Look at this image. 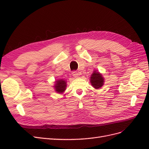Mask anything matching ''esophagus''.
Instances as JSON below:
<instances>
[{
	"label": "esophagus",
	"instance_id": "1",
	"mask_svg": "<svg viewBox=\"0 0 149 149\" xmlns=\"http://www.w3.org/2000/svg\"><path fill=\"white\" fill-rule=\"evenodd\" d=\"M72 74H73V76H74V78H78V76H79V73H78V72L76 71H74L72 72Z\"/></svg>",
	"mask_w": 149,
	"mask_h": 149
}]
</instances>
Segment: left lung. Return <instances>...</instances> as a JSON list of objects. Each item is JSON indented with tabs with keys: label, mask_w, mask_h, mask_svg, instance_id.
Here are the masks:
<instances>
[{
	"label": "left lung",
	"mask_w": 149,
	"mask_h": 149,
	"mask_svg": "<svg viewBox=\"0 0 149 149\" xmlns=\"http://www.w3.org/2000/svg\"><path fill=\"white\" fill-rule=\"evenodd\" d=\"M90 81H91L92 86L94 88L99 89L102 86L104 79L102 75L99 72H96V71H94V73L91 76Z\"/></svg>",
	"instance_id": "obj_1"
}]
</instances>
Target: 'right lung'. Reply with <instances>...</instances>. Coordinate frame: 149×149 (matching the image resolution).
Here are the masks:
<instances>
[{
    "instance_id": "right-lung-1",
    "label": "right lung",
    "mask_w": 149,
    "mask_h": 149,
    "mask_svg": "<svg viewBox=\"0 0 149 149\" xmlns=\"http://www.w3.org/2000/svg\"><path fill=\"white\" fill-rule=\"evenodd\" d=\"M66 81L63 79H59L56 81L55 84V89L57 93H61L65 91V90L66 89Z\"/></svg>"
}]
</instances>
